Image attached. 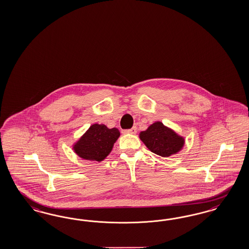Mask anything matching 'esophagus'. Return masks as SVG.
Returning a JSON list of instances; mask_svg holds the SVG:
<instances>
[{
	"instance_id": "esophagus-1",
	"label": "esophagus",
	"mask_w": 249,
	"mask_h": 249,
	"mask_svg": "<svg viewBox=\"0 0 249 249\" xmlns=\"http://www.w3.org/2000/svg\"><path fill=\"white\" fill-rule=\"evenodd\" d=\"M124 132H125V133H130V134H136L137 128H136V127H132V128H129V129L124 130Z\"/></svg>"
}]
</instances>
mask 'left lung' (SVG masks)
Wrapping results in <instances>:
<instances>
[{"label": "left lung", "instance_id": "1", "mask_svg": "<svg viewBox=\"0 0 249 249\" xmlns=\"http://www.w3.org/2000/svg\"><path fill=\"white\" fill-rule=\"evenodd\" d=\"M141 140L153 153L166 157L180 151L184 143L183 139L161 122H155L147 130L141 132Z\"/></svg>", "mask_w": 249, "mask_h": 249}]
</instances>
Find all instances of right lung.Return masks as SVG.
I'll use <instances>...</instances> for the list:
<instances>
[{"label":"right lung","mask_w":249,"mask_h":249,"mask_svg":"<svg viewBox=\"0 0 249 249\" xmlns=\"http://www.w3.org/2000/svg\"><path fill=\"white\" fill-rule=\"evenodd\" d=\"M119 137L118 128H108L103 124H94L76 142L74 150L81 158L101 161L109 154Z\"/></svg>","instance_id":"1"}]
</instances>
